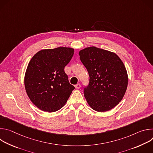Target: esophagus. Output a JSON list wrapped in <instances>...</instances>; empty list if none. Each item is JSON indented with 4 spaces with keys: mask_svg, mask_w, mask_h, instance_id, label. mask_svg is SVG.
Listing matches in <instances>:
<instances>
[{
    "mask_svg": "<svg viewBox=\"0 0 153 153\" xmlns=\"http://www.w3.org/2000/svg\"><path fill=\"white\" fill-rule=\"evenodd\" d=\"M75 88H76V89H79L80 88V85L79 84V83H77V84H76V85H75Z\"/></svg>",
    "mask_w": 153,
    "mask_h": 153,
    "instance_id": "1",
    "label": "esophagus"
}]
</instances>
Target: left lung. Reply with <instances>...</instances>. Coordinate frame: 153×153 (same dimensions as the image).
Returning <instances> with one entry per match:
<instances>
[{
    "label": "left lung",
    "mask_w": 153,
    "mask_h": 153,
    "mask_svg": "<svg viewBox=\"0 0 153 153\" xmlns=\"http://www.w3.org/2000/svg\"><path fill=\"white\" fill-rule=\"evenodd\" d=\"M80 59L90 76L84 96L93 110H111L123 99L128 86L126 68L114 53L91 47L80 50Z\"/></svg>",
    "instance_id": "8db88e82"
}]
</instances>
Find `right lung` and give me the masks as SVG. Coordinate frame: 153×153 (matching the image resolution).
<instances>
[{
	"label": "right lung",
	"mask_w": 153,
	"mask_h": 153,
	"mask_svg": "<svg viewBox=\"0 0 153 153\" xmlns=\"http://www.w3.org/2000/svg\"><path fill=\"white\" fill-rule=\"evenodd\" d=\"M74 51L69 47L42 50L30 61L24 79L25 90L40 110L49 113L60 110L75 88L64 71Z\"/></svg>",
	"instance_id": "obj_1"
}]
</instances>
